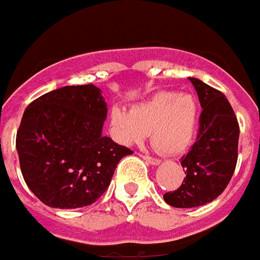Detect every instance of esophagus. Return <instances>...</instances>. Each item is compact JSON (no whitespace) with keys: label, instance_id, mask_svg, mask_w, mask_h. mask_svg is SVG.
Masks as SVG:
<instances>
[{"label":"esophagus","instance_id":"34e87169","mask_svg":"<svg viewBox=\"0 0 260 260\" xmlns=\"http://www.w3.org/2000/svg\"><path fill=\"white\" fill-rule=\"evenodd\" d=\"M142 158L145 159L146 162L150 164V165H159V164H161V161H159L158 158H153L150 155H142Z\"/></svg>","mask_w":260,"mask_h":260}]
</instances>
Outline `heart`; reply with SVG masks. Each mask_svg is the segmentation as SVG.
Segmentation results:
<instances>
[{
	"instance_id": "heart-1",
	"label": "heart",
	"mask_w": 260,
	"mask_h": 260,
	"mask_svg": "<svg viewBox=\"0 0 260 260\" xmlns=\"http://www.w3.org/2000/svg\"><path fill=\"white\" fill-rule=\"evenodd\" d=\"M200 107L192 94L161 91L132 109L115 106L110 113L114 138L123 145L141 143L150 133L151 145L162 154H180L196 136Z\"/></svg>"
}]
</instances>
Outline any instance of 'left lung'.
Returning <instances> with one entry per match:
<instances>
[{
    "label": "left lung",
    "instance_id": "8db88e82",
    "mask_svg": "<svg viewBox=\"0 0 260 260\" xmlns=\"http://www.w3.org/2000/svg\"><path fill=\"white\" fill-rule=\"evenodd\" d=\"M203 107L197 141L181 157L185 177L181 186L164 194L166 204L193 208L208 204L227 188L238 161L239 123L223 92L189 78Z\"/></svg>",
    "mask_w": 260,
    "mask_h": 260
}]
</instances>
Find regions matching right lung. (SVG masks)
I'll list each match as a JSON object with an SVG mask.
<instances>
[{"mask_svg": "<svg viewBox=\"0 0 260 260\" xmlns=\"http://www.w3.org/2000/svg\"><path fill=\"white\" fill-rule=\"evenodd\" d=\"M106 118L94 84L57 88L25 109L16 149L26 185L45 205L82 208L109 188L118 162L133 151L102 134Z\"/></svg>", "mask_w": 260, "mask_h": 260, "instance_id": "1", "label": "right lung"}]
</instances>
